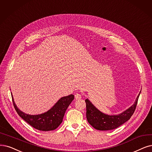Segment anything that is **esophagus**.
Listing matches in <instances>:
<instances>
[{"label": "esophagus", "mask_w": 152, "mask_h": 152, "mask_svg": "<svg viewBox=\"0 0 152 152\" xmlns=\"http://www.w3.org/2000/svg\"><path fill=\"white\" fill-rule=\"evenodd\" d=\"M75 99H79L81 98V94H79V93H76L75 95Z\"/></svg>", "instance_id": "34e87169"}]
</instances>
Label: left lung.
<instances>
[{
  "label": "left lung",
  "instance_id": "8db88e82",
  "mask_svg": "<svg viewBox=\"0 0 152 152\" xmlns=\"http://www.w3.org/2000/svg\"><path fill=\"white\" fill-rule=\"evenodd\" d=\"M140 93L137 96L135 102L131 107L118 115L110 116L102 113L86 99L85 100L86 104V118L88 123L93 128L98 130H111L119 127L130 120L134 113Z\"/></svg>",
  "mask_w": 152,
  "mask_h": 152
}]
</instances>
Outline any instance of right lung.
<instances>
[{"mask_svg":"<svg viewBox=\"0 0 152 152\" xmlns=\"http://www.w3.org/2000/svg\"><path fill=\"white\" fill-rule=\"evenodd\" d=\"M12 98L14 108L22 119L38 130L48 132L55 130L60 125L67 107L75 99V96L73 94H70L61 98L51 109L38 115H30L23 113L17 107L12 96Z\"/></svg>","mask_w":152,"mask_h":152,"instance_id":"obj_1","label":"right lung"}]
</instances>
